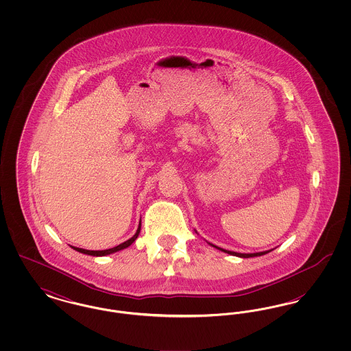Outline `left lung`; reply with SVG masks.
<instances>
[{
	"label": "left lung",
	"instance_id": "obj_1",
	"mask_svg": "<svg viewBox=\"0 0 351 351\" xmlns=\"http://www.w3.org/2000/svg\"><path fill=\"white\" fill-rule=\"evenodd\" d=\"M209 245H210V246H213V247H216L217 250L223 251V252H226V254H230V255H234V256H239V258H254V256H261V255H265V254H267V252L271 251H261V252H252V254H242V252H235V251L223 250V249H221V247H218V246H215V245H212V243H209Z\"/></svg>",
	"mask_w": 351,
	"mask_h": 351
}]
</instances>
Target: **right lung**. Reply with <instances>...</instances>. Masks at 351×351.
Masks as SVG:
<instances>
[{
  "label": "right lung",
  "mask_w": 351,
  "mask_h": 351,
  "mask_svg": "<svg viewBox=\"0 0 351 351\" xmlns=\"http://www.w3.org/2000/svg\"><path fill=\"white\" fill-rule=\"evenodd\" d=\"M139 232H141V222H139V226H138V229H136V232L134 234L133 237L130 238V239H128V241H125L123 243H121V245H118L116 247H112V249H108V250H85V249H80V247H75V246H71L73 250L79 251V252H82V254H85V255H92V256H105V255H110V254H113V252H117L119 250H123V249H126V247H129L132 243H133L134 241L138 238V235H139Z\"/></svg>",
  "instance_id": "obj_1"
}]
</instances>
